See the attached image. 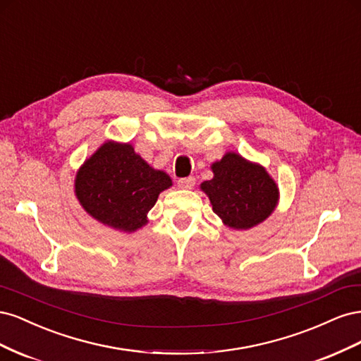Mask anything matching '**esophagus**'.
<instances>
[{
    "mask_svg": "<svg viewBox=\"0 0 361 361\" xmlns=\"http://www.w3.org/2000/svg\"><path fill=\"white\" fill-rule=\"evenodd\" d=\"M195 185V179L192 176L190 178H183V179H179L178 180V187L182 188V190H191Z\"/></svg>",
    "mask_w": 361,
    "mask_h": 361,
    "instance_id": "34e87169",
    "label": "esophagus"
}]
</instances>
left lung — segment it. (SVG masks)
<instances>
[{
  "label": "left lung",
  "instance_id": "obj_1",
  "mask_svg": "<svg viewBox=\"0 0 361 361\" xmlns=\"http://www.w3.org/2000/svg\"><path fill=\"white\" fill-rule=\"evenodd\" d=\"M214 178L200 183V190L209 197L212 211L224 226L233 231H248L276 211L280 199L279 185L264 166L248 161L236 152L215 162Z\"/></svg>",
  "mask_w": 361,
  "mask_h": 361
}]
</instances>
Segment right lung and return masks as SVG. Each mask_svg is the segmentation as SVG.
<instances>
[{
	"label": "right lung",
	"mask_w": 361,
	"mask_h": 361,
	"mask_svg": "<svg viewBox=\"0 0 361 361\" xmlns=\"http://www.w3.org/2000/svg\"><path fill=\"white\" fill-rule=\"evenodd\" d=\"M171 185L169 174L150 167L133 145L108 140L76 171L75 195L96 221L133 233L149 223L158 195Z\"/></svg>",
	"instance_id": "add662e5"
}]
</instances>
